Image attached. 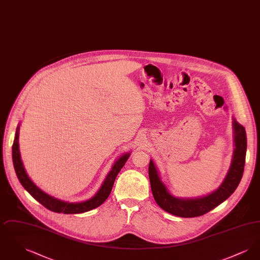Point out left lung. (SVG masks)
I'll use <instances>...</instances> for the list:
<instances>
[{
    "mask_svg": "<svg viewBox=\"0 0 260 260\" xmlns=\"http://www.w3.org/2000/svg\"><path fill=\"white\" fill-rule=\"evenodd\" d=\"M234 152L231 166L222 183L210 194L198 198H178L173 196L162 182L159 171L153 160L149 162V179L156 203L169 213L180 217H196L209 212L229 198L239 185L246 161L247 135L246 129L233 118Z\"/></svg>",
    "mask_w": 260,
    "mask_h": 260,
    "instance_id": "obj_1",
    "label": "left lung"
}]
</instances>
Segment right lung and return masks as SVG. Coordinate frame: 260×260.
<instances>
[{
  "label": "right lung",
  "mask_w": 260,
  "mask_h": 260,
  "mask_svg": "<svg viewBox=\"0 0 260 260\" xmlns=\"http://www.w3.org/2000/svg\"><path fill=\"white\" fill-rule=\"evenodd\" d=\"M19 126H20V124H18L16 127L13 145V161L15 173H16L21 185L24 187L25 190L33 198L37 200L40 204H42L45 208H47L48 210H51V211H54V212H58V213L62 212L65 214L82 213V212H86L88 210H93V209L99 207L100 205H102L105 202V200L108 198V196L110 195L112 187L114 185V182H115V179H116L118 173H120L121 169L124 167L125 161H127L129 155H131V153H124L120 158H118L116 160L112 167L111 171L108 173L102 185L99 188V191L95 193V195L93 197L88 199L87 201L78 202V203L65 202V201H62L59 199L54 198V197L50 196V194L43 191L28 176V174L25 171L23 161L21 160V155H20V151H19V143H18Z\"/></svg>",
  "instance_id": "1"
}]
</instances>
